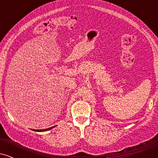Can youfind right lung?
Here are the masks:
<instances>
[{
  "label": "right lung",
  "mask_w": 158,
  "mask_h": 158,
  "mask_svg": "<svg viewBox=\"0 0 158 158\" xmlns=\"http://www.w3.org/2000/svg\"><path fill=\"white\" fill-rule=\"evenodd\" d=\"M55 126H53V127H50V128H45V129H42V130H33V131H39V132H41V131H48V130H50V129H52V128H53Z\"/></svg>",
  "instance_id": "right-lung-1"
}]
</instances>
